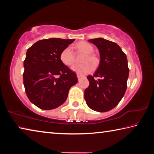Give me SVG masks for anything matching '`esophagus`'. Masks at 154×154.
Segmentation results:
<instances>
[{"instance_id":"obj_1","label":"esophagus","mask_w":154,"mask_h":154,"mask_svg":"<svg viewBox=\"0 0 154 154\" xmlns=\"http://www.w3.org/2000/svg\"><path fill=\"white\" fill-rule=\"evenodd\" d=\"M77 78H78V80H80V79L82 78V76H81L80 75H78V74H77Z\"/></svg>"}]
</instances>
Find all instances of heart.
I'll return each mask as SVG.
<instances>
[{
	"instance_id": "b5f03b06",
	"label": "heart",
	"mask_w": 154,
	"mask_h": 154,
	"mask_svg": "<svg viewBox=\"0 0 154 154\" xmlns=\"http://www.w3.org/2000/svg\"><path fill=\"white\" fill-rule=\"evenodd\" d=\"M77 47L80 50L88 54L87 56H85L83 60V62H85V63L75 64L72 65L71 66V70L80 75H84L90 73L94 69V66L93 64H96L97 62V59L96 57L91 54L94 51L93 47L90 43L86 42H80L77 43ZM60 58L62 63L66 65V66H69V65H71L75 61V55L73 51H72V48L71 46L66 47L62 51L60 55ZM92 62L93 63V64Z\"/></svg>"
}]
</instances>
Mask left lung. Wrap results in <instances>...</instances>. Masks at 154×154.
I'll return each mask as SVG.
<instances>
[{"instance_id": "1", "label": "left lung", "mask_w": 154, "mask_h": 154, "mask_svg": "<svg viewBox=\"0 0 154 154\" xmlns=\"http://www.w3.org/2000/svg\"><path fill=\"white\" fill-rule=\"evenodd\" d=\"M88 41L97 47L100 62L94 75L87 77L90 84L85 90V100L94 111H109L118 105L126 92L129 75L126 56L118 44L103 38Z\"/></svg>"}]
</instances>
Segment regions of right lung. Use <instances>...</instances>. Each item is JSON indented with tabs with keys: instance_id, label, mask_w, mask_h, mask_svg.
Listing matches in <instances>:
<instances>
[{
	"instance_id": "1",
	"label": "right lung",
	"mask_w": 154,
	"mask_h": 154,
	"mask_svg": "<svg viewBox=\"0 0 154 154\" xmlns=\"http://www.w3.org/2000/svg\"><path fill=\"white\" fill-rule=\"evenodd\" d=\"M75 39L50 38L28 49L23 74L26 93L30 102L43 110L62 105L69 91L78 82L75 72L62 63L60 55Z\"/></svg>"
}]
</instances>
